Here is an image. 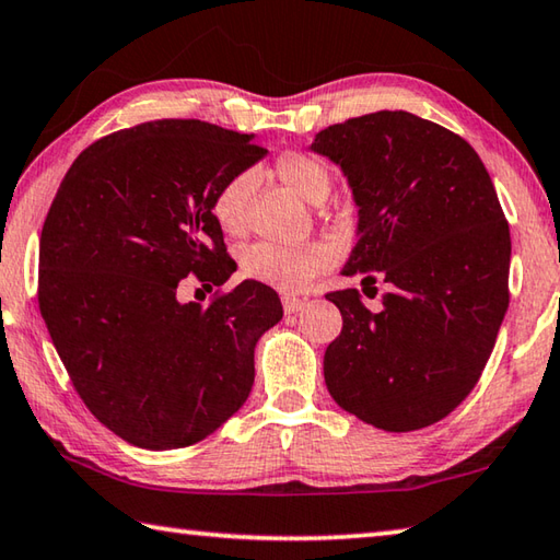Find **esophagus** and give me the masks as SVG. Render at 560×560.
<instances>
[{"mask_svg": "<svg viewBox=\"0 0 560 560\" xmlns=\"http://www.w3.org/2000/svg\"><path fill=\"white\" fill-rule=\"evenodd\" d=\"M302 307H304V300L290 298V294H284V298H282V310H284V314H294V312H300Z\"/></svg>", "mask_w": 560, "mask_h": 560, "instance_id": "1", "label": "esophagus"}]
</instances>
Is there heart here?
Masks as SVG:
<instances>
[{
	"label": "heart",
	"instance_id": "b5f03b06",
	"mask_svg": "<svg viewBox=\"0 0 560 560\" xmlns=\"http://www.w3.org/2000/svg\"><path fill=\"white\" fill-rule=\"evenodd\" d=\"M278 180L288 185L294 195L319 205L331 192L329 165L312 153L284 151L276 158ZM253 192V175L236 173L217 187L212 197V219L226 236H241L248 226V199ZM331 253L324 244H276V241H258L241 253V272L248 280H256L278 290H302L316 272L329 266Z\"/></svg>",
	"mask_w": 560,
	"mask_h": 560
}]
</instances>
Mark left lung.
Segmentation results:
<instances>
[{
    "instance_id": "left-lung-1",
    "label": "left lung",
    "mask_w": 560,
    "mask_h": 560,
    "mask_svg": "<svg viewBox=\"0 0 560 560\" xmlns=\"http://www.w3.org/2000/svg\"><path fill=\"white\" fill-rule=\"evenodd\" d=\"M312 151L341 165L358 205L343 276L329 292L343 329L324 353L336 405L383 431L448 417L482 375L510 304V226L480 155L444 126L375 112L316 133ZM377 292V290H375Z\"/></svg>"
}]
</instances>
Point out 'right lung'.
I'll return each instance as SVG.
<instances>
[{
	"instance_id": "1",
	"label": "right lung",
	"mask_w": 560,
	"mask_h": 560,
	"mask_svg": "<svg viewBox=\"0 0 560 560\" xmlns=\"http://www.w3.org/2000/svg\"><path fill=\"white\" fill-rule=\"evenodd\" d=\"M266 153L248 133L161 119L94 141L62 177L40 231V316L82 402L133 446H192L250 395L278 292L244 280L202 307L177 290L236 270L212 197Z\"/></svg>"
}]
</instances>
